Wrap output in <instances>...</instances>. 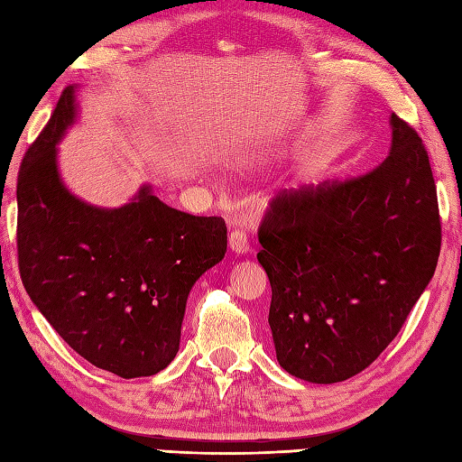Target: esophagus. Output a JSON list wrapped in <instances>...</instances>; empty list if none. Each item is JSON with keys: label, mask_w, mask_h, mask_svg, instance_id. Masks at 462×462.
Instances as JSON below:
<instances>
[{"label": "esophagus", "mask_w": 462, "mask_h": 462, "mask_svg": "<svg viewBox=\"0 0 462 462\" xmlns=\"http://www.w3.org/2000/svg\"><path fill=\"white\" fill-rule=\"evenodd\" d=\"M228 246L232 252L236 254H246L250 250V242H248V236L246 232L242 230H232L230 236H228Z\"/></svg>", "instance_id": "obj_1"}]
</instances>
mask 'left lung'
<instances>
[{
  "instance_id": "left-lung-1",
  "label": "left lung",
  "mask_w": 462,
  "mask_h": 462,
  "mask_svg": "<svg viewBox=\"0 0 462 462\" xmlns=\"http://www.w3.org/2000/svg\"><path fill=\"white\" fill-rule=\"evenodd\" d=\"M391 129V152L377 169L283 190L263 216L268 321L293 377L328 385L369 367L435 273L440 216L429 154L395 113Z\"/></svg>"
}]
</instances>
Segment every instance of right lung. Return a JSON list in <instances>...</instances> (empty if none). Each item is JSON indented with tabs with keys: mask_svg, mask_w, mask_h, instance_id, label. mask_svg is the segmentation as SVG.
<instances>
[{
	"mask_svg": "<svg viewBox=\"0 0 462 462\" xmlns=\"http://www.w3.org/2000/svg\"><path fill=\"white\" fill-rule=\"evenodd\" d=\"M69 85L17 176V260L29 298L95 367L149 377L174 359L189 293L226 254L220 216L171 208L143 186L121 208L65 189L57 143L77 115Z\"/></svg>",
	"mask_w": 462,
	"mask_h": 462,
	"instance_id": "right-lung-1",
	"label": "right lung"
}]
</instances>
